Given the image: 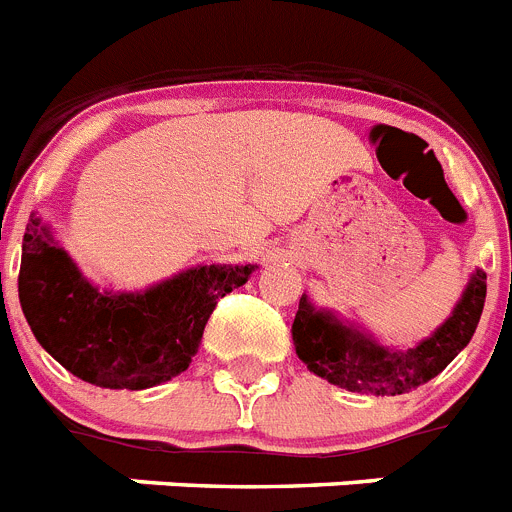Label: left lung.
I'll use <instances>...</instances> for the list:
<instances>
[{
	"instance_id": "1",
	"label": "left lung",
	"mask_w": 512,
	"mask_h": 512,
	"mask_svg": "<svg viewBox=\"0 0 512 512\" xmlns=\"http://www.w3.org/2000/svg\"><path fill=\"white\" fill-rule=\"evenodd\" d=\"M484 298L487 274L476 269L453 316L430 339L406 352H388L378 347L365 336L344 329L342 323L326 313L313 310L308 300L300 298L292 323V342L300 360L334 386L375 396H396L422 386L448 368V362L474 336Z\"/></svg>"
}]
</instances>
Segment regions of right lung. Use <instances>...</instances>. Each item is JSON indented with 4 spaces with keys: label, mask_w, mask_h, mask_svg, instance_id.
Segmentation results:
<instances>
[{
    "label": "right lung",
    "mask_w": 512,
    "mask_h": 512,
    "mask_svg": "<svg viewBox=\"0 0 512 512\" xmlns=\"http://www.w3.org/2000/svg\"><path fill=\"white\" fill-rule=\"evenodd\" d=\"M251 269L199 266L144 295L98 292L30 217L17 292L41 347L69 373L142 391L189 368L217 300L246 285Z\"/></svg>",
    "instance_id": "add662e5"
}]
</instances>
